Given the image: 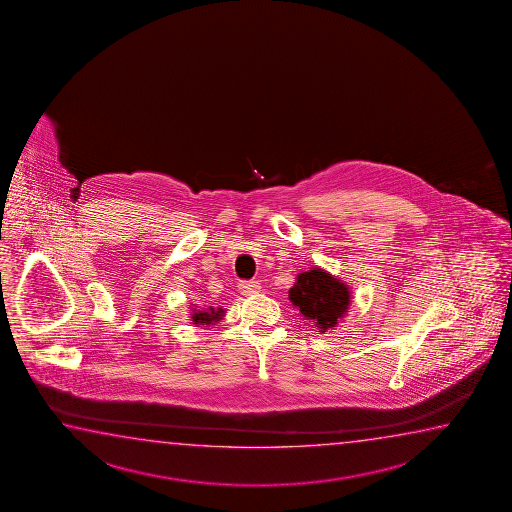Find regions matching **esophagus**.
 Masks as SVG:
<instances>
[{"instance_id":"1","label":"esophagus","mask_w":512,"mask_h":512,"mask_svg":"<svg viewBox=\"0 0 512 512\" xmlns=\"http://www.w3.org/2000/svg\"><path fill=\"white\" fill-rule=\"evenodd\" d=\"M259 282H253V280H250V282H241L239 284V291L243 292L244 296H252V294H257V292H260Z\"/></svg>"}]
</instances>
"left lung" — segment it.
<instances>
[{"mask_svg": "<svg viewBox=\"0 0 512 512\" xmlns=\"http://www.w3.org/2000/svg\"><path fill=\"white\" fill-rule=\"evenodd\" d=\"M292 305L299 314L319 330L335 328L339 319L347 314L351 292L344 282L321 268H310L299 273L296 284L289 291Z\"/></svg>", "mask_w": 512, "mask_h": 512, "instance_id": "1", "label": "left lung"}]
</instances>
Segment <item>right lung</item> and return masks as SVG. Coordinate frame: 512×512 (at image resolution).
Masks as SVG:
<instances>
[{
	"instance_id": "obj_1",
	"label": "right lung",
	"mask_w": 512,
	"mask_h": 512,
	"mask_svg": "<svg viewBox=\"0 0 512 512\" xmlns=\"http://www.w3.org/2000/svg\"><path fill=\"white\" fill-rule=\"evenodd\" d=\"M223 315H225V308H214L207 307L204 310H200V308H195L193 310V314H191V321L195 326H209V324L218 323L223 319Z\"/></svg>"
}]
</instances>
